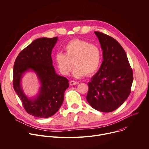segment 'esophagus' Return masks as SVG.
<instances>
[{"label": "esophagus", "mask_w": 149, "mask_h": 149, "mask_svg": "<svg viewBox=\"0 0 149 149\" xmlns=\"http://www.w3.org/2000/svg\"><path fill=\"white\" fill-rule=\"evenodd\" d=\"M78 83L77 82H76V81H71L70 82V84L71 85H77V84H78Z\"/></svg>", "instance_id": "1"}]
</instances>
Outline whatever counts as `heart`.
Segmentation results:
<instances>
[{
    "label": "heart",
    "mask_w": 149,
    "mask_h": 149,
    "mask_svg": "<svg viewBox=\"0 0 149 149\" xmlns=\"http://www.w3.org/2000/svg\"><path fill=\"white\" fill-rule=\"evenodd\" d=\"M65 53H58L55 57L57 67L64 75L71 71L75 65L72 75L81 78L86 74L93 75L100 67L102 53L100 48L86 40L74 39L69 41L64 47Z\"/></svg>",
    "instance_id": "heart-1"
}]
</instances>
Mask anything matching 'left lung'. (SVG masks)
<instances>
[{
    "mask_svg": "<svg viewBox=\"0 0 149 149\" xmlns=\"http://www.w3.org/2000/svg\"><path fill=\"white\" fill-rule=\"evenodd\" d=\"M103 50V61L88 82L86 100L95 109L111 112L122 105L129 96L133 77L126 54L111 36L94 32Z\"/></svg>",
    "mask_w": 149,
    "mask_h": 149,
    "instance_id": "left-lung-1",
    "label": "left lung"
}]
</instances>
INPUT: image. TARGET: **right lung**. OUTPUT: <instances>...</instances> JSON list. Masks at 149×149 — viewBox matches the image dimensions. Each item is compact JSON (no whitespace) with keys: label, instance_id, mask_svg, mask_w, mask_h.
Here are the masks:
<instances>
[{"label":"right lung","instance_id":"obj_1","mask_svg":"<svg viewBox=\"0 0 149 149\" xmlns=\"http://www.w3.org/2000/svg\"><path fill=\"white\" fill-rule=\"evenodd\" d=\"M58 37L35 40L17 57L13 67V85L26 112L36 118H47L54 115L64 101L68 80L58 75L53 65L52 52ZM33 70L41 84L38 95L29 98L24 93L21 79L27 71Z\"/></svg>","mask_w":149,"mask_h":149}]
</instances>
